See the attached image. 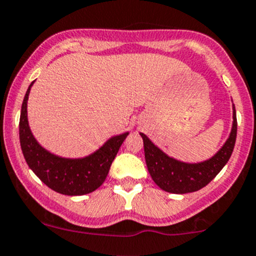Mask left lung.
Wrapping results in <instances>:
<instances>
[{
    "instance_id": "left-lung-1",
    "label": "left lung",
    "mask_w": 256,
    "mask_h": 256,
    "mask_svg": "<svg viewBox=\"0 0 256 256\" xmlns=\"http://www.w3.org/2000/svg\"><path fill=\"white\" fill-rule=\"evenodd\" d=\"M232 106H233V124L228 138L210 158L202 162L190 164L168 156L144 134L140 132L144 140L147 170L154 182L161 190L174 194L196 192L206 187L222 171L233 154L236 138V112L234 104Z\"/></svg>"
}]
</instances>
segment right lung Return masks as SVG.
<instances>
[{"mask_svg":"<svg viewBox=\"0 0 256 256\" xmlns=\"http://www.w3.org/2000/svg\"><path fill=\"white\" fill-rule=\"evenodd\" d=\"M30 82L22 102L20 118V142L28 167L50 190L66 196H84L104 183L114 158L128 131L112 136L102 147L84 157H62L48 151L32 134L28 122L27 102Z\"/></svg>","mask_w":256,"mask_h":256,"instance_id":"1","label":"right lung"}]
</instances>
